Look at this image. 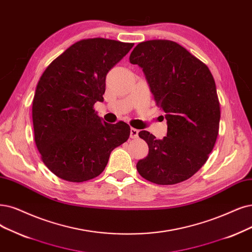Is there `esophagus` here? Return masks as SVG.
<instances>
[{
  "instance_id": "34e87169",
  "label": "esophagus",
  "mask_w": 252,
  "mask_h": 252,
  "mask_svg": "<svg viewBox=\"0 0 252 252\" xmlns=\"http://www.w3.org/2000/svg\"><path fill=\"white\" fill-rule=\"evenodd\" d=\"M138 133L139 131L137 128H134V127H131V132H129V137H131L132 139H135L138 137Z\"/></svg>"
}]
</instances>
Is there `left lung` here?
Here are the masks:
<instances>
[{
  "instance_id": "1",
  "label": "left lung",
  "mask_w": 252,
  "mask_h": 252,
  "mask_svg": "<svg viewBox=\"0 0 252 252\" xmlns=\"http://www.w3.org/2000/svg\"><path fill=\"white\" fill-rule=\"evenodd\" d=\"M129 62L142 68L167 120L163 139L139 132L150 151L137 163V170L158 185L188 180L207 162L218 136L220 105L212 73L206 64L170 40L139 43Z\"/></svg>"
}]
</instances>
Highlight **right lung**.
Masks as SVG:
<instances>
[{"instance_id": "right-lung-1", "label": "right lung", "mask_w": 252, "mask_h": 252, "mask_svg": "<svg viewBox=\"0 0 252 252\" xmlns=\"http://www.w3.org/2000/svg\"><path fill=\"white\" fill-rule=\"evenodd\" d=\"M133 45L105 38L80 40L42 73L32 106L35 143L58 178L73 183L96 178L111 152L128 139L127 124L102 121L93 105L104 101L107 73Z\"/></svg>"}]
</instances>
